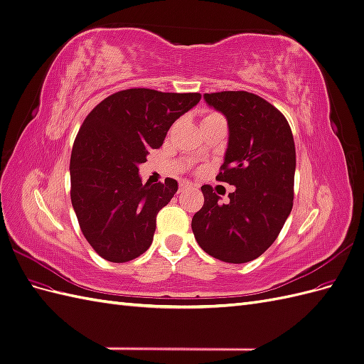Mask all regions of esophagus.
<instances>
[{
    "mask_svg": "<svg viewBox=\"0 0 364 364\" xmlns=\"http://www.w3.org/2000/svg\"><path fill=\"white\" fill-rule=\"evenodd\" d=\"M188 188H191V183H188V182H181L179 183V191L181 193L185 191V190H188Z\"/></svg>",
    "mask_w": 364,
    "mask_h": 364,
    "instance_id": "1",
    "label": "esophagus"
}]
</instances>
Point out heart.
<instances>
[{
	"instance_id": "obj_1",
	"label": "heart",
	"mask_w": 364,
	"mask_h": 364,
	"mask_svg": "<svg viewBox=\"0 0 364 364\" xmlns=\"http://www.w3.org/2000/svg\"><path fill=\"white\" fill-rule=\"evenodd\" d=\"M209 117H215V115H214V114H211V115H208V117H206V118H209Z\"/></svg>"
}]
</instances>
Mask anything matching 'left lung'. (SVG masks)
Wrapping results in <instances>:
<instances>
[{
	"label": "left lung",
	"mask_w": 364,
	"mask_h": 364,
	"mask_svg": "<svg viewBox=\"0 0 364 364\" xmlns=\"http://www.w3.org/2000/svg\"><path fill=\"white\" fill-rule=\"evenodd\" d=\"M228 121V147L217 181L235 186L229 203L203 185L205 203L191 222L199 246L220 261L241 264L262 255L293 208L296 150L285 117L246 91L203 94Z\"/></svg>",
	"instance_id": "left-lung-1"
}]
</instances>
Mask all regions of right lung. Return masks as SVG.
<instances>
[{
    "label": "right lung",
    "instance_id": "obj_1",
    "mask_svg": "<svg viewBox=\"0 0 364 364\" xmlns=\"http://www.w3.org/2000/svg\"><path fill=\"white\" fill-rule=\"evenodd\" d=\"M200 97L135 87L109 95L85 118L71 153V202L85 238L102 258L126 262L150 247L156 215L178 182L142 183L139 165Z\"/></svg>",
    "mask_w": 364,
    "mask_h": 364
}]
</instances>
